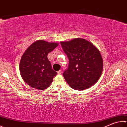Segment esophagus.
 <instances>
[{
	"instance_id": "1",
	"label": "esophagus",
	"mask_w": 127,
	"mask_h": 127,
	"mask_svg": "<svg viewBox=\"0 0 127 127\" xmlns=\"http://www.w3.org/2000/svg\"><path fill=\"white\" fill-rule=\"evenodd\" d=\"M57 73H58V74H61L62 73V70H59L58 71Z\"/></svg>"
}]
</instances>
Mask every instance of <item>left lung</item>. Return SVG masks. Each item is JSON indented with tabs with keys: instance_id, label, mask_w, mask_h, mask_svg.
Segmentation results:
<instances>
[{
	"instance_id": "1",
	"label": "left lung",
	"mask_w": 127,
	"mask_h": 127,
	"mask_svg": "<svg viewBox=\"0 0 127 127\" xmlns=\"http://www.w3.org/2000/svg\"><path fill=\"white\" fill-rule=\"evenodd\" d=\"M61 44L69 59L68 67L63 73L67 83L78 91L93 86L100 77L103 68L98 48L82 38L61 41Z\"/></svg>"
}]
</instances>
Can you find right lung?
<instances>
[{"instance_id": "right-lung-1", "label": "right lung", "mask_w": 127, "mask_h": 127, "mask_svg": "<svg viewBox=\"0 0 127 127\" xmlns=\"http://www.w3.org/2000/svg\"><path fill=\"white\" fill-rule=\"evenodd\" d=\"M58 44L38 40L25 50L20 59L19 70L23 79L28 86L39 90L50 86L57 73L52 69L47 56Z\"/></svg>"}]
</instances>
